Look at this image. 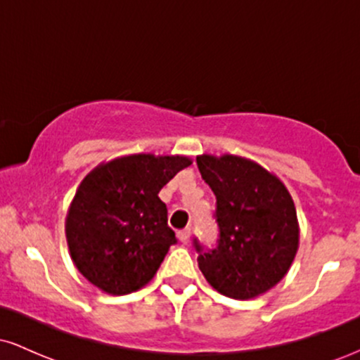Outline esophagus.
<instances>
[{"label": "esophagus", "mask_w": 360, "mask_h": 360, "mask_svg": "<svg viewBox=\"0 0 360 360\" xmlns=\"http://www.w3.org/2000/svg\"><path fill=\"white\" fill-rule=\"evenodd\" d=\"M177 237H179V240L183 243H189V240H191V229L188 226V229L177 232Z\"/></svg>", "instance_id": "34e87169"}]
</instances>
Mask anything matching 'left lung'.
I'll return each instance as SVG.
<instances>
[{"instance_id": "left-lung-1", "label": "left lung", "mask_w": 360, "mask_h": 360, "mask_svg": "<svg viewBox=\"0 0 360 360\" xmlns=\"http://www.w3.org/2000/svg\"><path fill=\"white\" fill-rule=\"evenodd\" d=\"M198 169L217 196L220 238L201 252L198 266L210 286L233 300H252L288 274L300 243L296 208L278 176L232 154L196 157Z\"/></svg>"}]
</instances>
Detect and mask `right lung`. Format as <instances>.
I'll use <instances>...</instances> for the list:
<instances>
[{"instance_id": "obj_1", "label": "right lung", "mask_w": 360, "mask_h": 360, "mask_svg": "<svg viewBox=\"0 0 360 360\" xmlns=\"http://www.w3.org/2000/svg\"><path fill=\"white\" fill-rule=\"evenodd\" d=\"M193 160L131 154L101 162L81 181L65 238L77 271L101 291L122 296L155 276L176 233L159 191Z\"/></svg>"}]
</instances>
